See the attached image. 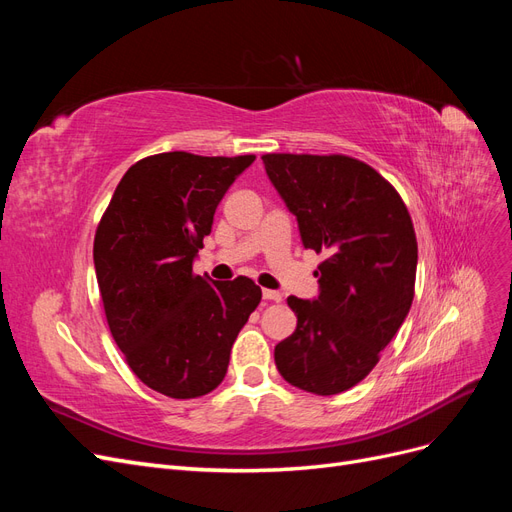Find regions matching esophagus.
I'll return each mask as SVG.
<instances>
[{
  "mask_svg": "<svg viewBox=\"0 0 512 512\" xmlns=\"http://www.w3.org/2000/svg\"><path fill=\"white\" fill-rule=\"evenodd\" d=\"M262 297H265L267 301L280 303V301H282V292H277V290H262Z\"/></svg>",
  "mask_w": 512,
  "mask_h": 512,
  "instance_id": "esophagus-1",
  "label": "esophagus"
}]
</instances>
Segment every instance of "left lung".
Masks as SVG:
<instances>
[{
    "instance_id": "obj_1",
    "label": "left lung",
    "mask_w": 512,
    "mask_h": 512,
    "mask_svg": "<svg viewBox=\"0 0 512 512\" xmlns=\"http://www.w3.org/2000/svg\"><path fill=\"white\" fill-rule=\"evenodd\" d=\"M262 162L303 245L327 254L314 273L318 297H288L297 329L275 346V365L301 391L337 395L376 367L410 312L412 218L393 185L356 158L267 153Z\"/></svg>"
}]
</instances>
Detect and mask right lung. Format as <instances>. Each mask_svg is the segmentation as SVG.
<instances>
[{"label":"right lung","instance_id":"right-lung-1","mask_svg":"<svg viewBox=\"0 0 512 512\" xmlns=\"http://www.w3.org/2000/svg\"><path fill=\"white\" fill-rule=\"evenodd\" d=\"M256 156L168 151L121 177L94 239L108 329L149 389L173 399L211 393L262 292L239 275L213 282L192 262L220 200Z\"/></svg>","mask_w":512,"mask_h":512}]
</instances>
